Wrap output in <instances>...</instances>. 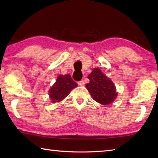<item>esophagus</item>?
<instances>
[{
  "label": "esophagus",
  "instance_id": "1",
  "mask_svg": "<svg viewBox=\"0 0 158 158\" xmlns=\"http://www.w3.org/2000/svg\"><path fill=\"white\" fill-rule=\"evenodd\" d=\"M78 84H79V85H81V86H82V85H84V81H83V80H81V81H80L78 82Z\"/></svg>",
  "mask_w": 158,
  "mask_h": 158
}]
</instances>
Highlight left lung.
<instances>
[{
	"label": "left lung",
	"mask_w": 158,
	"mask_h": 158,
	"mask_svg": "<svg viewBox=\"0 0 158 158\" xmlns=\"http://www.w3.org/2000/svg\"><path fill=\"white\" fill-rule=\"evenodd\" d=\"M88 78L90 82L85 84L92 98L103 105L112 103L117 97L116 87L110 79L105 75L99 68H94Z\"/></svg>",
	"instance_id": "8db88e82"
}]
</instances>
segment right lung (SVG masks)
<instances>
[{
	"mask_svg": "<svg viewBox=\"0 0 158 158\" xmlns=\"http://www.w3.org/2000/svg\"><path fill=\"white\" fill-rule=\"evenodd\" d=\"M77 84L74 81L69 74H60L49 90V98L53 103L59 102L68 95L69 92L77 86Z\"/></svg>",
	"mask_w": 158,
	"mask_h": 158,
	"instance_id": "right-lung-1",
	"label": "right lung"
}]
</instances>
